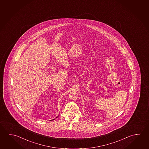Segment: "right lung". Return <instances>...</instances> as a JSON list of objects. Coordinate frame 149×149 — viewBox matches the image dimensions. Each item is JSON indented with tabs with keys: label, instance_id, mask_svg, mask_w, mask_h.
Returning a JSON list of instances; mask_svg holds the SVG:
<instances>
[{
	"label": "right lung",
	"instance_id": "obj_1",
	"mask_svg": "<svg viewBox=\"0 0 149 149\" xmlns=\"http://www.w3.org/2000/svg\"><path fill=\"white\" fill-rule=\"evenodd\" d=\"M58 116H59V115H58ZM56 117V118H57ZM54 120V119H53V120Z\"/></svg>",
	"mask_w": 149,
	"mask_h": 149
}]
</instances>
